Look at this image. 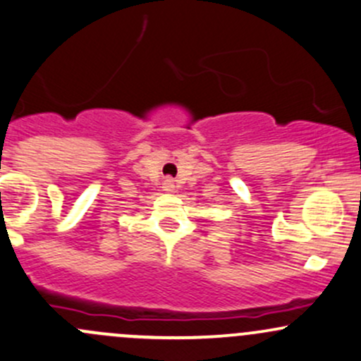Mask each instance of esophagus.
<instances>
[{"label": "esophagus", "instance_id": "34e87169", "mask_svg": "<svg viewBox=\"0 0 361 361\" xmlns=\"http://www.w3.org/2000/svg\"><path fill=\"white\" fill-rule=\"evenodd\" d=\"M162 188H164L166 193H174V181L173 180H166L164 185H162Z\"/></svg>", "mask_w": 361, "mask_h": 361}]
</instances>
